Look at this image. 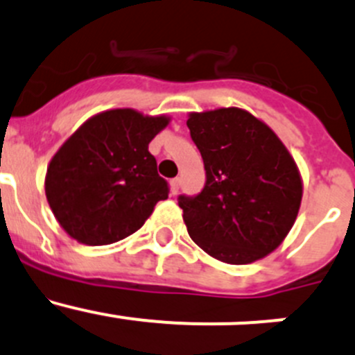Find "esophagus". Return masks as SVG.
<instances>
[{
  "instance_id": "1",
  "label": "esophagus",
  "mask_w": 355,
  "mask_h": 355,
  "mask_svg": "<svg viewBox=\"0 0 355 355\" xmlns=\"http://www.w3.org/2000/svg\"><path fill=\"white\" fill-rule=\"evenodd\" d=\"M170 189H171V194H177L178 192V189H180V178H173V180L170 182Z\"/></svg>"
}]
</instances>
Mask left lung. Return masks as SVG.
<instances>
[{"instance_id":"1","label":"left lung","mask_w":355,"mask_h":355,"mask_svg":"<svg viewBox=\"0 0 355 355\" xmlns=\"http://www.w3.org/2000/svg\"><path fill=\"white\" fill-rule=\"evenodd\" d=\"M187 127L206 168L196 198H178L189 235L227 264L273 252L299 214L302 177L277 134L242 108L189 113Z\"/></svg>"}]
</instances>
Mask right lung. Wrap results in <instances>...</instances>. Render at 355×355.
Returning a JSON list of instances; mask_svg holds the SVG:
<instances>
[{
	"instance_id": "1",
	"label": "right lung",
	"mask_w": 355,
	"mask_h": 355,
	"mask_svg": "<svg viewBox=\"0 0 355 355\" xmlns=\"http://www.w3.org/2000/svg\"><path fill=\"white\" fill-rule=\"evenodd\" d=\"M170 120L132 108L106 110L63 142L48 164L44 191L56 221L71 239L85 245L121 241L168 198L149 142Z\"/></svg>"
}]
</instances>
